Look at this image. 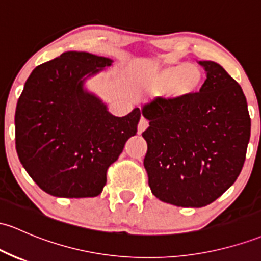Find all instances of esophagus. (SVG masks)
<instances>
[{"mask_svg":"<svg viewBox=\"0 0 261 261\" xmlns=\"http://www.w3.org/2000/svg\"><path fill=\"white\" fill-rule=\"evenodd\" d=\"M148 127V121L145 119V117H141L140 119V122H139V126H137V131H139V134H142L146 128Z\"/></svg>","mask_w":261,"mask_h":261,"instance_id":"34e87169","label":"esophagus"}]
</instances>
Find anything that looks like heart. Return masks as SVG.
Wrapping results in <instances>:
<instances>
[{
    "label": "heart",
    "instance_id": "obj_1",
    "mask_svg": "<svg viewBox=\"0 0 261 261\" xmlns=\"http://www.w3.org/2000/svg\"><path fill=\"white\" fill-rule=\"evenodd\" d=\"M151 85L159 91L170 89L174 96H190L202 88L203 73L190 63H174L154 71L151 76Z\"/></svg>",
    "mask_w": 261,
    "mask_h": 261
}]
</instances>
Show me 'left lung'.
<instances>
[{"instance_id": "1", "label": "left lung", "mask_w": 261, "mask_h": 261, "mask_svg": "<svg viewBox=\"0 0 261 261\" xmlns=\"http://www.w3.org/2000/svg\"><path fill=\"white\" fill-rule=\"evenodd\" d=\"M199 93L157 98L142 108L150 126L144 166L153 196L177 207L211 204L236 182L250 139L247 99L217 63L199 62Z\"/></svg>"}]
</instances>
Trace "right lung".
Listing matches in <instances>:
<instances>
[{
  "instance_id": "right-lung-1",
  "label": "right lung",
  "mask_w": 261,
  "mask_h": 261,
  "mask_svg": "<svg viewBox=\"0 0 261 261\" xmlns=\"http://www.w3.org/2000/svg\"><path fill=\"white\" fill-rule=\"evenodd\" d=\"M111 63L65 51L34 68L25 82L14 116L16 150L31 178L50 196H99L109 166L136 135L139 108L116 117L84 89L85 79Z\"/></svg>"
}]
</instances>
